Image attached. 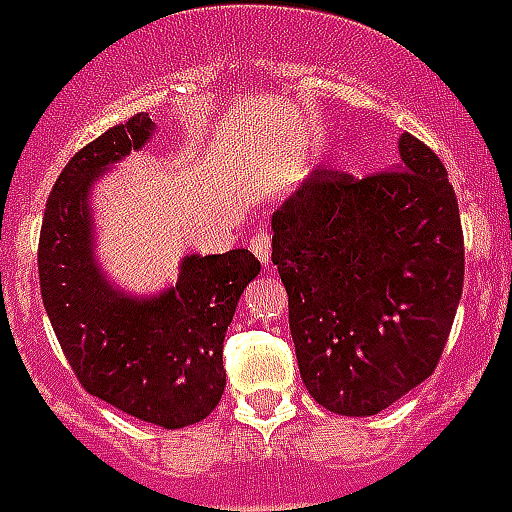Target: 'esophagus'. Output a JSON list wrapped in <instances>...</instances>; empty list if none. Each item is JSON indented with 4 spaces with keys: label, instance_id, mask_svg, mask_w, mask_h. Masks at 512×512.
<instances>
[{
    "label": "esophagus",
    "instance_id": "esophagus-1",
    "mask_svg": "<svg viewBox=\"0 0 512 512\" xmlns=\"http://www.w3.org/2000/svg\"><path fill=\"white\" fill-rule=\"evenodd\" d=\"M249 249H252V255H255L263 265L271 260V236H268L265 228L255 231V236L249 239Z\"/></svg>",
    "mask_w": 512,
    "mask_h": 512
}]
</instances>
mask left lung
I'll return each instance as SVG.
<instances>
[{
	"instance_id": "1",
	"label": "left lung",
	"mask_w": 512,
	"mask_h": 512,
	"mask_svg": "<svg viewBox=\"0 0 512 512\" xmlns=\"http://www.w3.org/2000/svg\"><path fill=\"white\" fill-rule=\"evenodd\" d=\"M393 170H316L271 217L273 265L305 388L369 417L436 369L462 297L465 244L446 167L398 138Z\"/></svg>"
}]
</instances>
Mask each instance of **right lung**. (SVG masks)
Masks as SVG:
<instances>
[{
	"mask_svg": "<svg viewBox=\"0 0 512 512\" xmlns=\"http://www.w3.org/2000/svg\"><path fill=\"white\" fill-rule=\"evenodd\" d=\"M148 114L116 124L63 167L39 236V284L68 364L92 396L159 428L204 420L225 390L223 340L260 273L249 249L188 255L159 295L114 287L95 260L90 196L98 177L154 138Z\"/></svg>",
	"mask_w": 512,
	"mask_h": 512,
	"instance_id": "obj_1",
	"label": "right lung"
}]
</instances>
